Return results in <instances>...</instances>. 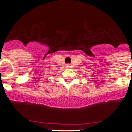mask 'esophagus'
Instances as JSON below:
<instances>
[{"mask_svg": "<svg viewBox=\"0 0 132 132\" xmlns=\"http://www.w3.org/2000/svg\"><path fill=\"white\" fill-rule=\"evenodd\" d=\"M67 67H70V66H69V65H67Z\"/></svg>", "mask_w": 132, "mask_h": 132, "instance_id": "34e87169", "label": "esophagus"}]
</instances>
